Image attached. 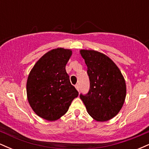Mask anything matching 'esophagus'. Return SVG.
Wrapping results in <instances>:
<instances>
[{
  "instance_id": "obj_1",
  "label": "esophagus",
  "mask_w": 149,
  "mask_h": 149,
  "mask_svg": "<svg viewBox=\"0 0 149 149\" xmlns=\"http://www.w3.org/2000/svg\"><path fill=\"white\" fill-rule=\"evenodd\" d=\"M75 88H76V89L78 91H79V85H78V84H76L75 85Z\"/></svg>"
}]
</instances>
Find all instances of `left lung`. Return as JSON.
Returning <instances> with one entry per match:
<instances>
[{"label": "left lung", "instance_id": "1", "mask_svg": "<svg viewBox=\"0 0 149 149\" xmlns=\"http://www.w3.org/2000/svg\"><path fill=\"white\" fill-rule=\"evenodd\" d=\"M88 66L90 91L80 95L87 111L95 120L104 122L118 113L126 97L125 80L111 59L94 49H80Z\"/></svg>", "mask_w": 149, "mask_h": 149}]
</instances>
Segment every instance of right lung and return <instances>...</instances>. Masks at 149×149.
Returning a JSON list of instances; mask_svg holds the SVG:
<instances>
[{
	"mask_svg": "<svg viewBox=\"0 0 149 149\" xmlns=\"http://www.w3.org/2000/svg\"><path fill=\"white\" fill-rule=\"evenodd\" d=\"M71 55L70 49H51L36 61L29 74L27 100L35 113L42 118L59 119L78 96L65 69Z\"/></svg>",
	"mask_w": 149,
	"mask_h": 149,
	"instance_id": "add662e5",
	"label": "right lung"
}]
</instances>
